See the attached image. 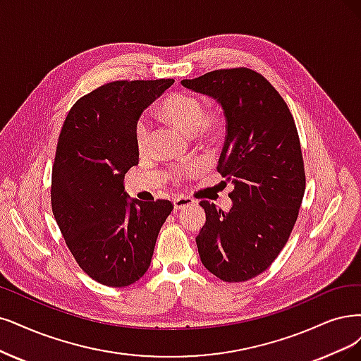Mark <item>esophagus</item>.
<instances>
[{
	"mask_svg": "<svg viewBox=\"0 0 361 361\" xmlns=\"http://www.w3.org/2000/svg\"><path fill=\"white\" fill-rule=\"evenodd\" d=\"M193 204H195V199H192L189 196H184V195H180L173 199V208L176 209H183V208L193 205Z\"/></svg>",
	"mask_w": 361,
	"mask_h": 361,
	"instance_id": "esophagus-1",
	"label": "esophagus"
}]
</instances>
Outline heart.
Instances as JSON below:
<instances>
[{
  "mask_svg": "<svg viewBox=\"0 0 361 361\" xmlns=\"http://www.w3.org/2000/svg\"><path fill=\"white\" fill-rule=\"evenodd\" d=\"M159 113L178 129L188 133L196 132V137L201 140L214 138L224 125V114L219 106L205 110L202 99L188 92L169 93L160 102ZM133 141L140 152L149 147L150 125L144 117H140L133 125Z\"/></svg>",
  "mask_w": 361,
  "mask_h": 361,
  "instance_id": "b5f03b06",
  "label": "heart"
}]
</instances>
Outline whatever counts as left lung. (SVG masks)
<instances>
[{
  "instance_id": "left-lung-1",
  "label": "left lung",
  "mask_w": 361,
  "mask_h": 361,
  "mask_svg": "<svg viewBox=\"0 0 361 361\" xmlns=\"http://www.w3.org/2000/svg\"><path fill=\"white\" fill-rule=\"evenodd\" d=\"M181 85L221 104L226 140L217 171L235 185L228 212L199 202L207 214L199 256L223 281H248L278 257L299 216L306 178L295 118L268 80L245 66Z\"/></svg>"
}]
</instances>
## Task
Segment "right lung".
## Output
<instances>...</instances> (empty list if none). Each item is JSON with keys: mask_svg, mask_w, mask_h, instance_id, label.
I'll return each mask as SVG.
<instances>
[{"mask_svg": "<svg viewBox=\"0 0 361 361\" xmlns=\"http://www.w3.org/2000/svg\"><path fill=\"white\" fill-rule=\"evenodd\" d=\"M172 78L117 80L80 98L62 125L51 168V211L65 244L92 279L130 286L147 272L166 199L128 201L125 173L138 164L133 125Z\"/></svg>", "mask_w": 361, "mask_h": 361, "instance_id": "1", "label": "right lung"}]
</instances>
